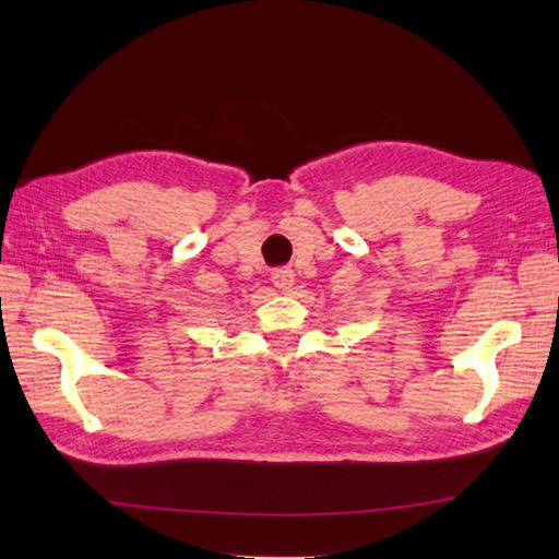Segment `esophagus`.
I'll list each match as a JSON object with an SVG mask.
<instances>
[{"instance_id": "obj_1", "label": "esophagus", "mask_w": 559, "mask_h": 559, "mask_svg": "<svg viewBox=\"0 0 559 559\" xmlns=\"http://www.w3.org/2000/svg\"><path fill=\"white\" fill-rule=\"evenodd\" d=\"M271 283L276 286L278 290H290V286L295 283V273L290 266H281V269H273L271 271Z\"/></svg>"}]
</instances>
